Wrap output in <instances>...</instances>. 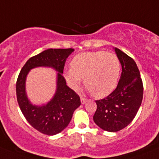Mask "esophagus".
Listing matches in <instances>:
<instances>
[{
  "label": "esophagus",
  "instance_id": "obj_1",
  "mask_svg": "<svg viewBox=\"0 0 159 159\" xmlns=\"http://www.w3.org/2000/svg\"><path fill=\"white\" fill-rule=\"evenodd\" d=\"M88 102V99H86V98H84V97H81V104H85L86 102Z\"/></svg>",
  "mask_w": 159,
  "mask_h": 159
}]
</instances>
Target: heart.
<instances>
[{"label": "heart", "mask_w": 159, "mask_h": 159, "mask_svg": "<svg viewBox=\"0 0 159 159\" xmlns=\"http://www.w3.org/2000/svg\"><path fill=\"white\" fill-rule=\"evenodd\" d=\"M70 67L64 71L69 85L77 89L83 79L85 88L98 98L114 90L121 70L116 55L106 51L79 53L72 59Z\"/></svg>", "instance_id": "obj_1"}]
</instances>
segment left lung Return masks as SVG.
<instances>
[{"label":"left lung","instance_id":"obj_1","mask_svg":"<svg viewBox=\"0 0 159 159\" xmlns=\"http://www.w3.org/2000/svg\"><path fill=\"white\" fill-rule=\"evenodd\" d=\"M122 66V73L115 90L95 101L94 122L109 132H117L132 122L141 105L143 83L135 61L120 50L114 48Z\"/></svg>","mask_w":159,"mask_h":159}]
</instances>
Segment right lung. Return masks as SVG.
<instances>
[{"instance_id":"add662e5","label":"right lung","mask_w":159,"mask_h":159,"mask_svg":"<svg viewBox=\"0 0 159 159\" xmlns=\"http://www.w3.org/2000/svg\"><path fill=\"white\" fill-rule=\"evenodd\" d=\"M74 50L71 48L44 50L28 60L17 79V100L21 111L29 124L44 134L52 136L64 130L70 123L75 110L81 105L79 95L66 84L62 75L66 60ZM38 66L52 67L58 72L56 92L50 102L42 106L32 104L25 91L29 70Z\"/></svg>"}]
</instances>
